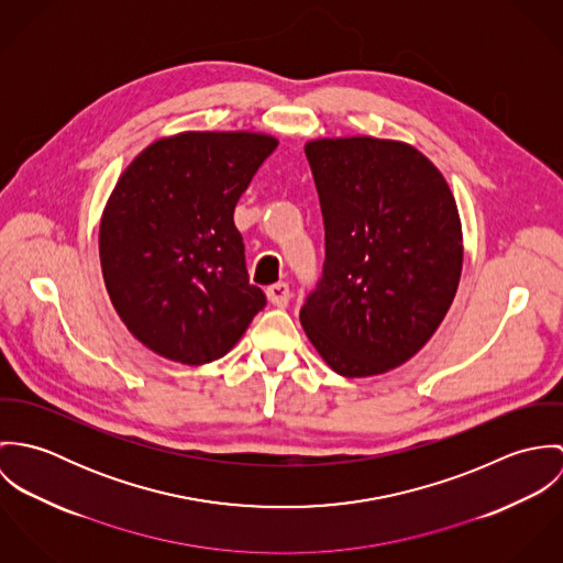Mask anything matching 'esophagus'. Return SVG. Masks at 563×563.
Returning a JSON list of instances; mask_svg holds the SVG:
<instances>
[{
  "label": "esophagus",
  "instance_id": "1",
  "mask_svg": "<svg viewBox=\"0 0 563 563\" xmlns=\"http://www.w3.org/2000/svg\"><path fill=\"white\" fill-rule=\"evenodd\" d=\"M266 297L275 308H286L290 301V286L286 282H277L266 288Z\"/></svg>",
  "mask_w": 563,
  "mask_h": 563
}]
</instances>
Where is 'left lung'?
Here are the masks:
<instances>
[{
	"mask_svg": "<svg viewBox=\"0 0 563 563\" xmlns=\"http://www.w3.org/2000/svg\"><path fill=\"white\" fill-rule=\"evenodd\" d=\"M324 223V264L301 324L342 377L388 373L444 321L462 275L455 197L418 150L373 136L306 145Z\"/></svg>",
	"mask_w": 563,
	"mask_h": 563,
	"instance_id": "obj_1",
	"label": "left lung"
}]
</instances>
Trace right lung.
<instances>
[{
	"label": "right lung",
	"instance_id": "1",
	"mask_svg": "<svg viewBox=\"0 0 563 563\" xmlns=\"http://www.w3.org/2000/svg\"><path fill=\"white\" fill-rule=\"evenodd\" d=\"M275 147L268 134L181 132L119 177L99 225L101 273L121 321L162 357L214 362L266 306L234 210Z\"/></svg>",
	"mask_w": 563,
	"mask_h": 563
}]
</instances>
